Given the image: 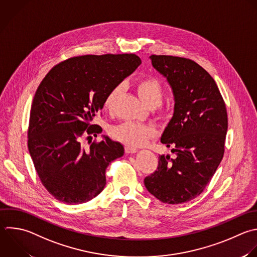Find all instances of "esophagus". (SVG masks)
<instances>
[{
	"instance_id": "34e87169",
	"label": "esophagus",
	"mask_w": 257,
	"mask_h": 257,
	"mask_svg": "<svg viewBox=\"0 0 257 257\" xmlns=\"http://www.w3.org/2000/svg\"><path fill=\"white\" fill-rule=\"evenodd\" d=\"M125 152L127 154H135L138 152V149L134 148V147H131V146H125Z\"/></svg>"
}]
</instances>
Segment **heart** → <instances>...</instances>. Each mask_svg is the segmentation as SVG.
Wrapping results in <instances>:
<instances>
[{"instance_id": "heart-1", "label": "heart", "mask_w": 257, "mask_h": 257, "mask_svg": "<svg viewBox=\"0 0 257 257\" xmlns=\"http://www.w3.org/2000/svg\"><path fill=\"white\" fill-rule=\"evenodd\" d=\"M136 88L141 99L148 105L157 106L163 96V87L160 81L153 77L141 79L137 82ZM120 86L114 87L104 99V107L111 110L115 104ZM110 134L113 139L127 146H143L150 139L155 137L156 131L149 125L141 124L134 121H124L111 128Z\"/></svg>"}]
</instances>
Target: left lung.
Segmentation results:
<instances>
[{"label": "left lung", "instance_id": "obj_1", "mask_svg": "<svg viewBox=\"0 0 257 257\" xmlns=\"http://www.w3.org/2000/svg\"><path fill=\"white\" fill-rule=\"evenodd\" d=\"M150 59L173 90L174 113L161 143L174 147L176 158L159 156L158 169L144 183L163 203H185L203 192L222 161L226 106L215 80L195 61L169 55Z\"/></svg>", "mask_w": 257, "mask_h": 257}]
</instances>
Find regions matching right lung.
Here are the masks:
<instances>
[{"instance_id":"add662e5","label":"right lung","mask_w":257,"mask_h":257,"mask_svg":"<svg viewBox=\"0 0 257 257\" xmlns=\"http://www.w3.org/2000/svg\"><path fill=\"white\" fill-rule=\"evenodd\" d=\"M141 63L136 54L73 57L54 66L38 86L28 149L43 186L58 201L81 204L103 190L105 170L123 156V146L104 136L85 149L81 140L102 132L92 119L110 90Z\"/></svg>"}]
</instances>
